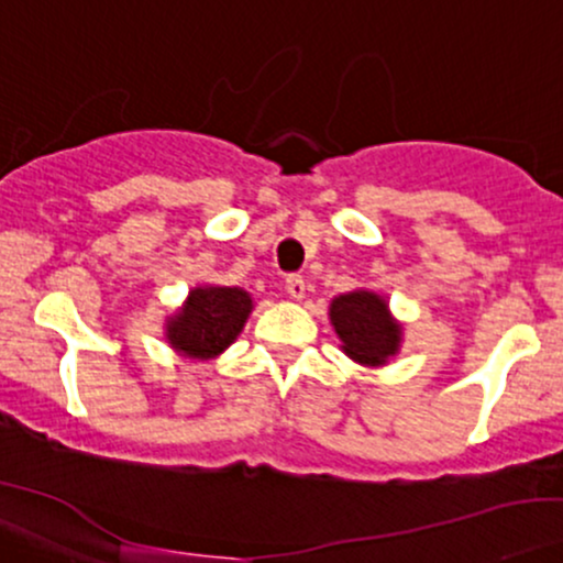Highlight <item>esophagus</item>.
I'll use <instances>...</instances> for the list:
<instances>
[{
	"instance_id": "esophagus-1",
	"label": "esophagus",
	"mask_w": 563,
	"mask_h": 563,
	"mask_svg": "<svg viewBox=\"0 0 563 563\" xmlns=\"http://www.w3.org/2000/svg\"><path fill=\"white\" fill-rule=\"evenodd\" d=\"M286 290L294 301H301L307 296V283H303L301 275H290L286 280Z\"/></svg>"
}]
</instances>
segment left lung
I'll return each mask as SVG.
<instances>
[{
  "instance_id": "1",
  "label": "left lung",
  "mask_w": 563,
  "mask_h": 563,
  "mask_svg": "<svg viewBox=\"0 0 563 563\" xmlns=\"http://www.w3.org/2000/svg\"><path fill=\"white\" fill-rule=\"evenodd\" d=\"M330 324L341 338V351L362 367H385L401 351L404 324L390 314L388 299L356 288L330 301Z\"/></svg>"
}]
</instances>
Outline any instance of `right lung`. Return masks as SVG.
Listing matches in <instances>:
<instances>
[{
	"label": "right lung",
	"mask_w": 563,
	"mask_h": 563,
	"mask_svg": "<svg viewBox=\"0 0 563 563\" xmlns=\"http://www.w3.org/2000/svg\"><path fill=\"white\" fill-rule=\"evenodd\" d=\"M252 309V294L239 286H196L165 317V341L175 354L209 362L233 346Z\"/></svg>",
	"instance_id": "add662e5"
}]
</instances>
